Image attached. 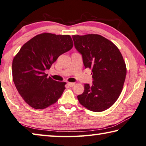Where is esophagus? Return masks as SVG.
<instances>
[{
	"instance_id": "1",
	"label": "esophagus",
	"mask_w": 146,
	"mask_h": 146,
	"mask_svg": "<svg viewBox=\"0 0 146 146\" xmlns=\"http://www.w3.org/2000/svg\"><path fill=\"white\" fill-rule=\"evenodd\" d=\"M67 85H68V86H70V87H72V86L75 85V83H67Z\"/></svg>"
}]
</instances>
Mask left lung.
I'll list each match as a JSON object with an SVG mask.
<instances>
[{
    "label": "left lung",
    "mask_w": 146,
    "mask_h": 146,
    "mask_svg": "<svg viewBox=\"0 0 146 146\" xmlns=\"http://www.w3.org/2000/svg\"><path fill=\"white\" fill-rule=\"evenodd\" d=\"M72 38L85 68L92 69L94 80L92 85L85 84L78 101L89 110H106L115 103L123 88L126 76L123 57L113 43L99 35H73Z\"/></svg>",
    "instance_id": "8db88e82"
}]
</instances>
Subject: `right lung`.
Returning a JSON list of instances; mask_svg holds the SVG:
<instances>
[{
  "label": "right lung",
  "instance_id": "add662e5",
  "mask_svg": "<svg viewBox=\"0 0 146 146\" xmlns=\"http://www.w3.org/2000/svg\"><path fill=\"white\" fill-rule=\"evenodd\" d=\"M72 47L70 35L44 33L25 43L14 57L13 80L20 95L32 108H47L62 95L66 83L47 77L45 71Z\"/></svg>",
  "mask_w": 146,
  "mask_h": 146
}]
</instances>
